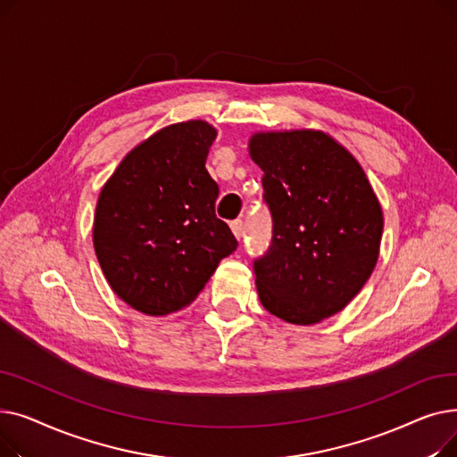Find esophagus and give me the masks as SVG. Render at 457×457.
Returning a JSON list of instances; mask_svg holds the SVG:
<instances>
[{"label": "esophagus", "mask_w": 457, "mask_h": 457, "mask_svg": "<svg viewBox=\"0 0 457 457\" xmlns=\"http://www.w3.org/2000/svg\"><path fill=\"white\" fill-rule=\"evenodd\" d=\"M229 228H231V231H233V235L237 237V238H241L243 237V233H245V228H243V220H233L231 224H229Z\"/></svg>", "instance_id": "1"}]
</instances>
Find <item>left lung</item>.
Returning <instances> with one entry per match:
<instances>
[{"label": "left lung", "mask_w": 457, "mask_h": 457, "mask_svg": "<svg viewBox=\"0 0 457 457\" xmlns=\"http://www.w3.org/2000/svg\"><path fill=\"white\" fill-rule=\"evenodd\" d=\"M248 152L272 214V245L253 261L259 300L285 322L317 324L370 278L381 205L361 164L324 131H259Z\"/></svg>", "instance_id": "obj_1"}]
</instances>
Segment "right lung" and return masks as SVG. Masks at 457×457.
Returning a JSON list of instances; mask_svg holds the SVG:
<instances>
[{"label": "right lung", "instance_id": "right-lung-1", "mask_svg": "<svg viewBox=\"0 0 457 457\" xmlns=\"http://www.w3.org/2000/svg\"><path fill=\"white\" fill-rule=\"evenodd\" d=\"M214 138L204 120L166 126L137 144L100 192L96 257L116 296L144 315L190 305L237 248L214 214L219 185L205 168Z\"/></svg>", "mask_w": 457, "mask_h": 457}]
</instances>
